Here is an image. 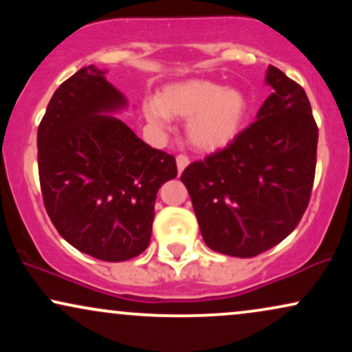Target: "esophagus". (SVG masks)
<instances>
[{"mask_svg":"<svg viewBox=\"0 0 352 352\" xmlns=\"http://www.w3.org/2000/svg\"><path fill=\"white\" fill-rule=\"evenodd\" d=\"M190 164L188 157L187 155H179L177 157V168H179V173H182L185 170V167Z\"/></svg>","mask_w":352,"mask_h":352,"instance_id":"34e87169","label":"esophagus"}]
</instances>
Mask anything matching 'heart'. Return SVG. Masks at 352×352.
Masks as SVG:
<instances>
[{"label":"heart","instance_id":"1","mask_svg":"<svg viewBox=\"0 0 352 352\" xmlns=\"http://www.w3.org/2000/svg\"><path fill=\"white\" fill-rule=\"evenodd\" d=\"M144 112L157 129H167L170 117L187 119V142L200 152H217L240 134L248 116V100L238 89L188 79L165 86L157 99L144 104Z\"/></svg>","mask_w":352,"mask_h":352}]
</instances>
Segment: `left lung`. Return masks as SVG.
<instances>
[{
    "label": "left lung",
    "instance_id": "8db88e82",
    "mask_svg": "<svg viewBox=\"0 0 352 352\" xmlns=\"http://www.w3.org/2000/svg\"><path fill=\"white\" fill-rule=\"evenodd\" d=\"M256 120L223 151L190 164L187 187L204 241L213 252L252 258L285 240L309 204L318 127L305 89L278 67Z\"/></svg>",
    "mask_w": 352,
    "mask_h": 352
}]
</instances>
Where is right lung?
<instances>
[{
    "instance_id": "add662e5",
    "label": "right lung",
    "mask_w": 352,
    "mask_h": 352,
    "mask_svg": "<svg viewBox=\"0 0 352 352\" xmlns=\"http://www.w3.org/2000/svg\"><path fill=\"white\" fill-rule=\"evenodd\" d=\"M125 107L106 71L87 66L56 89L38 127L39 182L52 225L79 252L114 263L147 248L157 192L177 177L175 157L112 116Z\"/></svg>"
}]
</instances>
